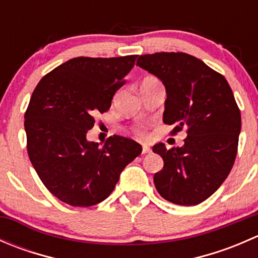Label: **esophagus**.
<instances>
[{"instance_id": "obj_1", "label": "esophagus", "mask_w": 258, "mask_h": 258, "mask_svg": "<svg viewBox=\"0 0 258 258\" xmlns=\"http://www.w3.org/2000/svg\"><path fill=\"white\" fill-rule=\"evenodd\" d=\"M148 152H151L150 146H147V145L142 146V153H148Z\"/></svg>"}]
</instances>
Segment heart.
I'll return each mask as SVG.
<instances>
[{
    "label": "heart",
    "mask_w": 258,
    "mask_h": 258,
    "mask_svg": "<svg viewBox=\"0 0 258 258\" xmlns=\"http://www.w3.org/2000/svg\"><path fill=\"white\" fill-rule=\"evenodd\" d=\"M155 82H158V81L156 80L155 77H147V79L144 80V82H142V85H144V83H155ZM137 134L142 135V134H144V131H141V130H137Z\"/></svg>",
    "instance_id": "b5f03b06"
}]
</instances>
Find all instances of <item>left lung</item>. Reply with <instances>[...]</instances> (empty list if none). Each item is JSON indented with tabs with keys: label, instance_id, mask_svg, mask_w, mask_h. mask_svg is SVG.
Wrapping results in <instances>:
<instances>
[{
	"label": "left lung",
	"instance_id": "obj_1",
	"mask_svg": "<svg viewBox=\"0 0 258 258\" xmlns=\"http://www.w3.org/2000/svg\"><path fill=\"white\" fill-rule=\"evenodd\" d=\"M136 64L165 85L163 122L175 124L172 135L187 132L182 147L153 146L163 158L156 189L172 204H201L227 178L237 155L241 113L232 90L222 75L183 52L142 54Z\"/></svg>",
	"mask_w": 258,
	"mask_h": 258
}]
</instances>
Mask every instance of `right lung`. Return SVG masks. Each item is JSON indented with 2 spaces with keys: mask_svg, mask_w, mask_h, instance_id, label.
I'll use <instances>...</instances> for the list:
<instances>
[{
  "mask_svg": "<svg viewBox=\"0 0 258 258\" xmlns=\"http://www.w3.org/2000/svg\"><path fill=\"white\" fill-rule=\"evenodd\" d=\"M137 54L111 58L76 57L42 77L25 113L27 152L38 177L53 196L74 207L107 199L141 145L122 136L102 147L86 139L95 114L110 110Z\"/></svg>",
  "mask_w": 258,
  "mask_h": 258,
  "instance_id": "add662e5",
  "label": "right lung"
}]
</instances>
